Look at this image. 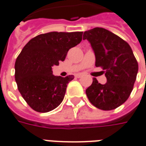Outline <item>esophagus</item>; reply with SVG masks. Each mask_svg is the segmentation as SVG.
<instances>
[{
    "mask_svg": "<svg viewBox=\"0 0 146 146\" xmlns=\"http://www.w3.org/2000/svg\"><path fill=\"white\" fill-rule=\"evenodd\" d=\"M75 76H76L77 78H81L82 76V74H78V75H76Z\"/></svg>",
    "mask_w": 146,
    "mask_h": 146,
    "instance_id": "obj_1",
    "label": "esophagus"
}]
</instances>
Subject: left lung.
I'll use <instances>...</instances> for the list:
<instances>
[{"mask_svg": "<svg viewBox=\"0 0 146 146\" xmlns=\"http://www.w3.org/2000/svg\"><path fill=\"white\" fill-rule=\"evenodd\" d=\"M95 54L96 67L104 70L105 84L93 78L86 89L89 101L96 108L108 111L127 101L136 80L138 64L127 42L108 30L95 27L83 34Z\"/></svg>", "mask_w": 146, "mask_h": 146, "instance_id": "left-lung-1", "label": "left lung"}]
</instances>
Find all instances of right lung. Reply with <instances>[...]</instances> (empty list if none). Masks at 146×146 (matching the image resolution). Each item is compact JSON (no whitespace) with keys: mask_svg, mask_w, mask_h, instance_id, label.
<instances>
[{"mask_svg":"<svg viewBox=\"0 0 146 146\" xmlns=\"http://www.w3.org/2000/svg\"><path fill=\"white\" fill-rule=\"evenodd\" d=\"M82 38V32H49L32 38L22 49L15 60V82L22 97L35 111L48 112L63 101L74 75L55 76L52 67L64 61L68 50Z\"/></svg>","mask_w":146,"mask_h":146,"instance_id":"1","label":"right lung"}]
</instances>
